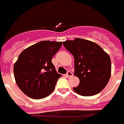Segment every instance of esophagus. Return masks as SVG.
Returning a JSON list of instances; mask_svg holds the SVG:
<instances>
[{
    "label": "esophagus",
    "instance_id": "obj_1",
    "mask_svg": "<svg viewBox=\"0 0 124 124\" xmlns=\"http://www.w3.org/2000/svg\"><path fill=\"white\" fill-rule=\"evenodd\" d=\"M66 76H67V78H70V77H72V76H73V74H72L70 71H68V72H67V74H66Z\"/></svg>",
    "mask_w": 124,
    "mask_h": 124
}]
</instances>
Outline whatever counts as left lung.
I'll return each mask as SVG.
<instances>
[{
    "label": "left lung",
    "mask_w": 124,
    "mask_h": 124,
    "mask_svg": "<svg viewBox=\"0 0 124 124\" xmlns=\"http://www.w3.org/2000/svg\"><path fill=\"white\" fill-rule=\"evenodd\" d=\"M74 59V74L80 80L73 90L82 96H92L101 92L109 81L111 61L109 55L96 43L76 38L63 42Z\"/></svg>",
    "instance_id": "1"
}]
</instances>
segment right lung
<instances>
[{
	"label": "right lung",
	"instance_id": "right-lung-1",
	"mask_svg": "<svg viewBox=\"0 0 124 124\" xmlns=\"http://www.w3.org/2000/svg\"><path fill=\"white\" fill-rule=\"evenodd\" d=\"M61 46V42L40 41L20 54L14 74L17 85L26 95L40 99L54 90L61 75L57 72L52 59Z\"/></svg>",
	"mask_w": 124,
	"mask_h": 124
}]
</instances>
